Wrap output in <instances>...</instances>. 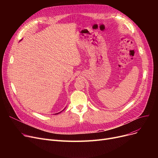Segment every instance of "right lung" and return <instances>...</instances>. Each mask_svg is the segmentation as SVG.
Listing matches in <instances>:
<instances>
[{"label":"right lung","mask_w":158,"mask_h":158,"mask_svg":"<svg viewBox=\"0 0 158 158\" xmlns=\"http://www.w3.org/2000/svg\"><path fill=\"white\" fill-rule=\"evenodd\" d=\"M61 113V112H60ZM58 113H56V114H58Z\"/></svg>","instance_id":"right-lung-1"}]
</instances>
